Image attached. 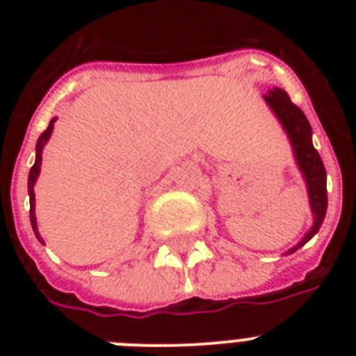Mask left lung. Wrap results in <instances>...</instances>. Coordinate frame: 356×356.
Masks as SVG:
<instances>
[{"instance_id":"left-lung-1","label":"left lung","mask_w":356,"mask_h":356,"mask_svg":"<svg viewBox=\"0 0 356 356\" xmlns=\"http://www.w3.org/2000/svg\"><path fill=\"white\" fill-rule=\"evenodd\" d=\"M264 99L268 102L273 113L277 114V118L281 120V123L286 129L288 136L292 140L293 153H296V159H298V164L301 168V172L305 175V181H307V186H309V197H310V207H312V212H314V225L310 229L307 236L301 240V243H298L292 251H296L298 248H301L305 242H309L310 238L318 233V229L321 227L323 223V218H325L327 212V173L325 166L321 162L320 153L314 149L312 145V129H310V123L307 120V116L303 114V111L293 105L292 99L288 97V94L281 88H273L270 90V94H266ZM290 251V253H292Z\"/></svg>"}]
</instances>
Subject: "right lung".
I'll return each mask as SVG.
<instances>
[{
    "label": "right lung",
    "instance_id": "obj_1",
    "mask_svg": "<svg viewBox=\"0 0 356 356\" xmlns=\"http://www.w3.org/2000/svg\"><path fill=\"white\" fill-rule=\"evenodd\" d=\"M53 122L55 120H51L49 122V125H47V129L44 131V133L38 136V142H36V161L35 164L31 166V172H29V181H27V190H29V203H31V209H29V216H31V225H33V231H35L36 238L42 242L40 234H38V231H36V218H35V190H33V186H35V181L36 177H38V172H40V162H42V149H44V145H46L47 138H49V134H51L53 131Z\"/></svg>",
    "mask_w": 356,
    "mask_h": 356
}]
</instances>
